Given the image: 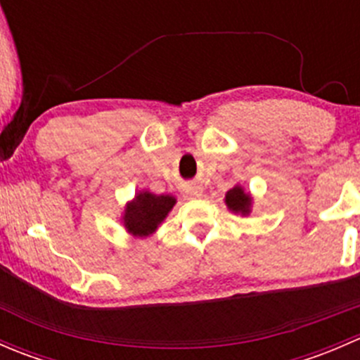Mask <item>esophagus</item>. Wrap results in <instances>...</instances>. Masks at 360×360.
I'll use <instances>...</instances> for the list:
<instances>
[{
	"label": "esophagus",
	"mask_w": 360,
	"mask_h": 360,
	"mask_svg": "<svg viewBox=\"0 0 360 360\" xmlns=\"http://www.w3.org/2000/svg\"><path fill=\"white\" fill-rule=\"evenodd\" d=\"M188 193H190L191 197H198V195H200V191H198L197 188H191V190H188Z\"/></svg>",
	"instance_id": "34e87169"
}]
</instances>
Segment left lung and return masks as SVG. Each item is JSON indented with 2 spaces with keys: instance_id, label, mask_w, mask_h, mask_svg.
Listing matches in <instances>:
<instances>
[{
  "instance_id": "left-lung-1",
  "label": "left lung",
  "mask_w": 360,
  "mask_h": 360,
  "mask_svg": "<svg viewBox=\"0 0 360 360\" xmlns=\"http://www.w3.org/2000/svg\"><path fill=\"white\" fill-rule=\"evenodd\" d=\"M226 207L235 214H242V216H249L250 205H252V198H250L249 193H245L242 186L231 188L226 193Z\"/></svg>"
}]
</instances>
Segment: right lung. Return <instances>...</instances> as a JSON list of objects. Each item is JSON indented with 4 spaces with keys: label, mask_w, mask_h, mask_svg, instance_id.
<instances>
[{
    "label": "right lung",
    "mask_w": 360,
    "mask_h": 360,
    "mask_svg": "<svg viewBox=\"0 0 360 360\" xmlns=\"http://www.w3.org/2000/svg\"><path fill=\"white\" fill-rule=\"evenodd\" d=\"M176 198L170 195H155L150 191H141L123 210V226L134 237H150L155 233L158 224L172 210Z\"/></svg>",
    "instance_id": "obj_1"
}]
</instances>
